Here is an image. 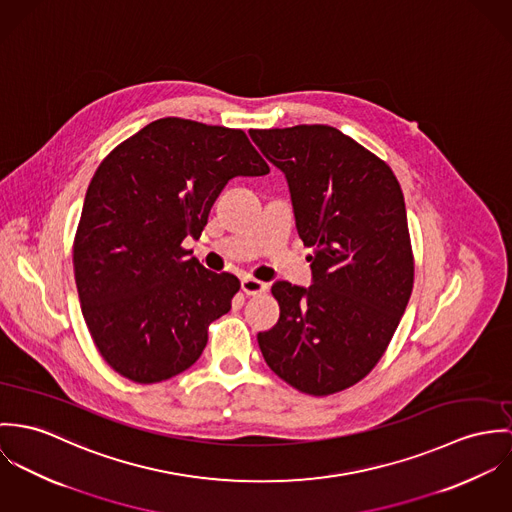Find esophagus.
Returning a JSON list of instances; mask_svg holds the SVG:
<instances>
[{
  "mask_svg": "<svg viewBox=\"0 0 512 512\" xmlns=\"http://www.w3.org/2000/svg\"><path fill=\"white\" fill-rule=\"evenodd\" d=\"M241 290H243L245 294L255 296V294L265 292V290H267V284L261 283V281L253 279V277H243V279H241Z\"/></svg>",
  "mask_w": 512,
  "mask_h": 512,
  "instance_id": "obj_1",
  "label": "esophagus"
}]
</instances>
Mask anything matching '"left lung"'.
I'll list each match as a JSON object with an SVG mask.
<instances>
[{"label":"left lung","mask_w":512,"mask_h":512,"mask_svg":"<svg viewBox=\"0 0 512 512\" xmlns=\"http://www.w3.org/2000/svg\"><path fill=\"white\" fill-rule=\"evenodd\" d=\"M249 135L284 172L298 235L314 249L312 286L273 284L281 316L257 334L261 353L300 393H340L379 363L412 292L400 184L385 161L330 125Z\"/></svg>","instance_id":"8db88e82"}]
</instances>
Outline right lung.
I'll return each mask as SVG.
<instances>
[{"instance_id": "right-lung-1", "label": "right lung", "mask_w": 512, "mask_h": 512, "mask_svg": "<svg viewBox=\"0 0 512 512\" xmlns=\"http://www.w3.org/2000/svg\"><path fill=\"white\" fill-rule=\"evenodd\" d=\"M267 172L241 129L180 117L145 125L100 163L72 263L90 336L119 375L161 383L202 355L241 284L188 257L182 241L200 237L228 180Z\"/></svg>"}]
</instances>
